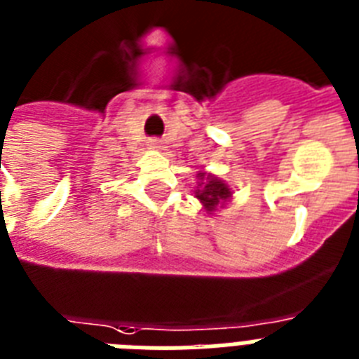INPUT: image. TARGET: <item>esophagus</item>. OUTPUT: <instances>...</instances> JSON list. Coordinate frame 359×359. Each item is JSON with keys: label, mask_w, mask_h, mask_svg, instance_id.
<instances>
[{"label": "esophagus", "mask_w": 359, "mask_h": 359, "mask_svg": "<svg viewBox=\"0 0 359 359\" xmlns=\"http://www.w3.org/2000/svg\"><path fill=\"white\" fill-rule=\"evenodd\" d=\"M149 146H151V147H162L161 140H158V138H151V140H149Z\"/></svg>", "instance_id": "1"}]
</instances>
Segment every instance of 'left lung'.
<instances>
[{"label":"left lung","mask_w":359,"mask_h":359,"mask_svg":"<svg viewBox=\"0 0 359 359\" xmlns=\"http://www.w3.org/2000/svg\"><path fill=\"white\" fill-rule=\"evenodd\" d=\"M203 177L204 175L201 173V179H203ZM195 195H197V198L203 201L206 210L212 212V210L217 208L219 201H224V198L230 197V189H228V186H226L224 182H221V180L213 179V177H208L203 182V188L197 189Z\"/></svg>","instance_id":"8db88e82"}]
</instances>
